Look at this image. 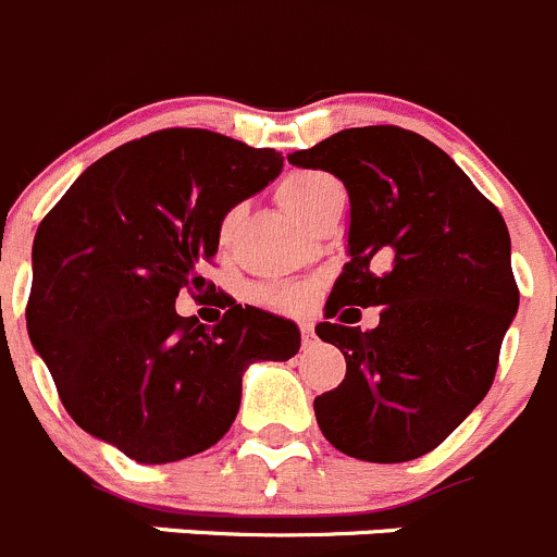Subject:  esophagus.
I'll return each instance as SVG.
<instances>
[{
  "label": "esophagus",
  "mask_w": 557,
  "mask_h": 557,
  "mask_svg": "<svg viewBox=\"0 0 557 557\" xmlns=\"http://www.w3.org/2000/svg\"><path fill=\"white\" fill-rule=\"evenodd\" d=\"M299 332H302L305 349H308V346H313V343H315V330H313V324H299Z\"/></svg>",
  "instance_id": "34e87169"
}]
</instances>
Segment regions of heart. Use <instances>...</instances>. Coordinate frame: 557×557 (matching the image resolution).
<instances>
[{"label": "heart", "instance_id": "heart-1", "mask_svg": "<svg viewBox=\"0 0 557 557\" xmlns=\"http://www.w3.org/2000/svg\"><path fill=\"white\" fill-rule=\"evenodd\" d=\"M337 181L330 173H321V170H294V173L283 175L274 189L277 200L288 208L290 214L299 216L302 222H310V216L319 211L321 200L326 197V191L335 189ZM238 211H227L222 216L220 236H231L233 225H236ZM315 280H283V283L261 285L255 290V296L261 299L263 305L277 310H305L315 296Z\"/></svg>", "mask_w": 557, "mask_h": 557}]
</instances>
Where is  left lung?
Segmentation results:
<instances>
[{
	"instance_id": "left-lung-1",
	"label": "left lung",
	"mask_w": 557,
	"mask_h": 557,
	"mask_svg": "<svg viewBox=\"0 0 557 557\" xmlns=\"http://www.w3.org/2000/svg\"><path fill=\"white\" fill-rule=\"evenodd\" d=\"M349 189V255L321 341L346 379L315 396L341 454L398 465L431 454L490 393L519 305L500 211L445 150L401 126L346 128L288 156ZM380 305L376 331L354 324Z\"/></svg>"
}]
</instances>
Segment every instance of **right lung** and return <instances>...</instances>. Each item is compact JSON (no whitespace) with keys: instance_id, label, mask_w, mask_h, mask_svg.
Instances as JSON below:
<instances>
[{"instance_id":"right-lung-1","label":"right lung","mask_w":557,"mask_h":557,"mask_svg":"<svg viewBox=\"0 0 557 557\" xmlns=\"http://www.w3.org/2000/svg\"><path fill=\"white\" fill-rule=\"evenodd\" d=\"M280 170L272 148L161 128L101 156L44 216L27 330L87 434L143 465L195 456L236 420L244 368L299 351L296 324L225 290L214 326L175 313L178 290H214L200 269L222 216Z\"/></svg>"}]
</instances>
